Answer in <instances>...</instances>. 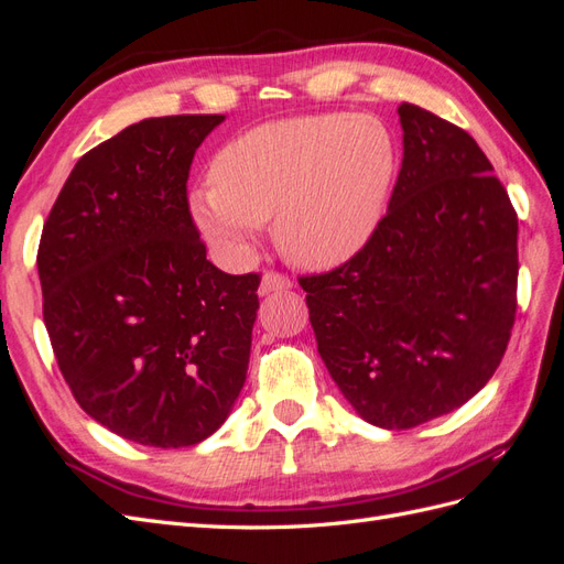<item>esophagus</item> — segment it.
I'll return each mask as SVG.
<instances>
[{
	"mask_svg": "<svg viewBox=\"0 0 564 564\" xmlns=\"http://www.w3.org/2000/svg\"><path fill=\"white\" fill-rule=\"evenodd\" d=\"M294 282L289 280L286 275H282V272H265V275L261 278V284H259V294L261 296H268V294H275V292H286V289H292Z\"/></svg>",
	"mask_w": 564,
	"mask_h": 564,
	"instance_id": "1",
	"label": "esophagus"
}]
</instances>
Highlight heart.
<instances>
[{
  "instance_id": "1",
  "label": "heart",
  "mask_w": 564,
  "mask_h": 564,
  "mask_svg": "<svg viewBox=\"0 0 564 564\" xmlns=\"http://www.w3.org/2000/svg\"><path fill=\"white\" fill-rule=\"evenodd\" d=\"M395 164L390 133L369 117L278 119L216 152L214 185L195 187L191 214L199 232L230 253L275 220V242L289 261L329 270L371 240Z\"/></svg>"
}]
</instances>
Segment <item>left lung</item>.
I'll list each match as a JSON object with an SVG mask.
<instances>
[{"instance_id": "1", "label": "left lung", "mask_w": 564, "mask_h": 564, "mask_svg": "<svg viewBox=\"0 0 564 564\" xmlns=\"http://www.w3.org/2000/svg\"><path fill=\"white\" fill-rule=\"evenodd\" d=\"M402 169L350 261L301 278L319 357L371 425L414 429L494 377L518 308V214L464 129L398 108Z\"/></svg>"}]
</instances>
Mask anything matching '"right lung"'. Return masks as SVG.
Here are the masks:
<instances>
[{
	"label": "right lung",
	"instance_id": "right-lung-1",
	"mask_svg": "<svg viewBox=\"0 0 564 564\" xmlns=\"http://www.w3.org/2000/svg\"><path fill=\"white\" fill-rule=\"evenodd\" d=\"M226 115L152 117L79 158L37 251L44 324L94 421L148 447L220 429L247 379L261 278L207 261L187 174Z\"/></svg>",
	"mask_w": 564,
	"mask_h": 564
}]
</instances>
